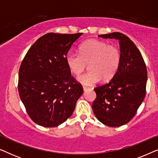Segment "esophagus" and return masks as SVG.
Listing matches in <instances>:
<instances>
[{
    "label": "esophagus",
    "mask_w": 158,
    "mask_h": 158,
    "mask_svg": "<svg viewBox=\"0 0 158 158\" xmlns=\"http://www.w3.org/2000/svg\"><path fill=\"white\" fill-rule=\"evenodd\" d=\"M83 89L84 91H85V90H87L89 89V88L86 87V86H83Z\"/></svg>",
    "instance_id": "obj_1"
}]
</instances>
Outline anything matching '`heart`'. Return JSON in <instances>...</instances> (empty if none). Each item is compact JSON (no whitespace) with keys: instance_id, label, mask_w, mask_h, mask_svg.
I'll list each match as a JSON object with an SVG mask.
<instances>
[{"instance_id":"1","label":"heart","mask_w":158,"mask_h":158,"mask_svg":"<svg viewBox=\"0 0 158 158\" xmlns=\"http://www.w3.org/2000/svg\"><path fill=\"white\" fill-rule=\"evenodd\" d=\"M80 54L70 52L66 56V64L70 72L78 75L87 68L90 70L80 75L77 81L85 85H93L101 78L109 81L118 70L122 55L117 47L98 40H88L81 44Z\"/></svg>"}]
</instances>
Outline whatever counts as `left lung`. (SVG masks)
I'll return each mask as SVG.
<instances>
[{
  "mask_svg": "<svg viewBox=\"0 0 158 158\" xmlns=\"http://www.w3.org/2000/svg\"><path fill=\"white\" fill-rule=\"evenodd\" d=\"M98 36L118 41L122 61L109 83L94 88L96 98L92 109L103 124L120 127L135 116L144 100L148 81L146 64L139 50L128 36L119 32Z\"/></svg>",
  "mask_w": 158,
  "mask_h": 158,
  "instance_id": "left-lung-1",
  "label": "left lung"
}]
</instances>
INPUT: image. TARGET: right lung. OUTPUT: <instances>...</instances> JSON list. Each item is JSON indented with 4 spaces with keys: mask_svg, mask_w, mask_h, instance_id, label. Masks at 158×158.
<instances>
[{
    "mask_svg": "<svg viewBox=\"0 0 158 158\" xmlns=\"http://www.w3.org/2000/svg\"><path fill=\"white\" fill-rule=\"evenodd\" d=\"M83 33H48L28 50L19 72V96L28 115L44 127L59 126L70 117L83 93L71 75L66 55Z\"/></svg>",
    "mask_w": 158,
    "mask_h": 158,
    "instance_id": "1",
    "label": "right lung"
}]
</instances>
